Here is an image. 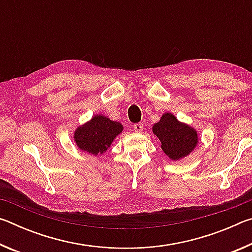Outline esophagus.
Masks as SVG:
<instances>
[{"label": "esophagus", "mask_w": 252, "mask_h": 252, "mask_svg": "<svg viewBox=\"0 0 252 252\" xmlns=\"http://www.w3.org/2000/svg\"><path fill=\"white\" fill-rule=\"evenodd\" d=\"M133 129H134L135 132L140 133V132H142V130H143V125H142V123H135Z\"/></svg>", "instance_id": "1"}]
</instances>
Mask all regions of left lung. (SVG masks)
Instances as JSON below:
<instances>
[{"label": "left lung", "mask_w": 252, "mask_h": 252, "mask_svg": "<svg viewBox=\"0 0 252 252\" xmlns=\"http://www.w3.org/2000/svg\"><path fill=\"white\" fill-rule=\"evenodd\" d=\"M152 132L160 140L162 151L173 161L189 156L199 143L197 130L180 122L170 112H165L160 121L153 125Z\"/></svg>", "instance_id": "obj_1"}]
</instances>
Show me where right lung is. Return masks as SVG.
Returning a JSON list of instances; mask_svg holds the SVG:
<instances>
[{"label": "right lung", "instance_id": "add662e5", "mask_svg": "<svg viewBox=\"0 0 252 252\" xmlns=\"http://www.w3.org/2000/svg\"><path fill=\"white\" fill-rule=\"evenodd\" d=\"M122 131L123 126L120 122L110 120L102 114H95L84 125L76 127L73 138L80 150L93 156H101Z\"/></svg>", "mask_w": 252, "mask_h": 252}]
</instances>
